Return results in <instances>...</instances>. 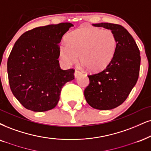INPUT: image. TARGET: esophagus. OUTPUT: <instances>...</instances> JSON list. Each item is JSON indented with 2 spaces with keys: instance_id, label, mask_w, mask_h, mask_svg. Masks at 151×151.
<instances>
[{
  "instance_id": "1",
  "label": "esophagus",
  "mask_w": 151,
  "mask_h": 151,
  "mask_svg": "<svg viewBox=\"0 0 151 151\" xmlns=\"http://www.w3.org/2000/svg\"><path fill=\"white\" fill-rule=\"evenodd\" d=\"M81 71H79V70H76L75 73H74V76H75V78H77V77H78V76L81 75Z\"/></svg>"
}]
</instances>
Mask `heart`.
<instances>
[{
    "instance_id": "b5f03b06",
    "label": "heart",
    "mask_w": 151,
    "mask_h": 151,
    "mask_svg": "<svg viewBox=\"0 0 151 151\" xmlns=\"http://www.w3.org/2000/svg\"><path fill=\"white\" fill-rule=\"evenodd\" d=\"M66 43L61 45L59 55L68 65L78 59L92 72L105 69L114 57L117 48L115 33L110 29L97 27H82L70 32Z\"/></svg>"
}]
</instances>
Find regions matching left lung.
I'll return each instance as SVG.
<instances>
[{
    "label": "left lung",
    "mask_w": 151,
    "mask_h": 151,
    "mask_svg": "<svg viewBox=\"0 0 151 151\" xmlns=\"http://www.w3.org/2000/svg\"><path fill=\"white\" fill-rule=\"evenodd\" d=\"M92 25L113 31L117 48L112 61L105 69L87 76L90 84L85 88L84 95L94 109H113L125 101L137 83L140 70V52L133 37L121 25L111 23Z\"/></svg>",
    "instance_id": "8db88e82"
}]
</instances>
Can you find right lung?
I'll use <instances>...</instances> for the list:
<instances>
[{"instance_id": "add662e5", "label": "right lung", "mask_w": 151, "mask_h": 151, "mask_svg": "<svg viewBox=\"0 0 151 151\" xmlns=\"http://www.w3.org/2000/svg\"><path fill=\"white\" fill-rule=\"evenodd\" d=\"M72 27L66 22L35 28L14 43L7 59L9 84L27 109L43 112L54 109L63 86L74 79L75 70L61 69L58 60L59 43Z\"/></svg>"}]
</instances>
